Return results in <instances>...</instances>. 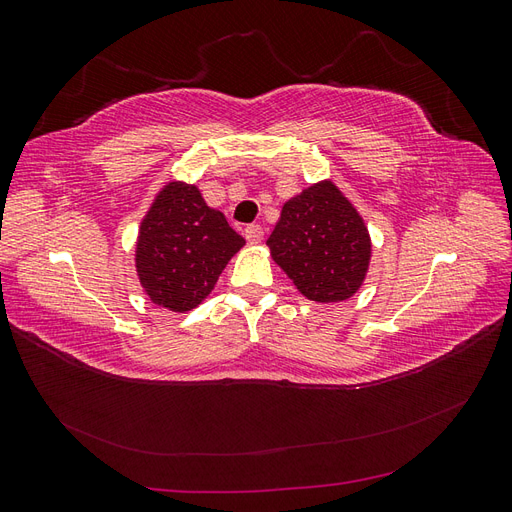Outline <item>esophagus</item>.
I'll return each instance as SVG.
<instances>
[{
    "label": "esophagus",
    "instance_id": "34e87169",
    "mask_svg": "<svg viewBox=\"0 0 512 512\" xmlns=\"http://www.w3.org/2000/svg\"><path fill=\"white\" fill-rule=\"evenodd\" d=\"M245 239H247V243H252V245H256V243H260L262 241V235H265V232H262V226H258V224H250L245 228Z\"/></svg>",
    "mask_w": 512,
    "mask_h": 512
}]
</instances>
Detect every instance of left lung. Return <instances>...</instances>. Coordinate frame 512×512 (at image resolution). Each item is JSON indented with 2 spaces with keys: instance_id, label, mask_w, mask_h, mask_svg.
I'll list each match as a JSON object with an SVG mask.
<instances>
[{
  "instance_id": "8db88e82",
  "label": "left lung",
  "mask_w": 512,
  "mask_h": 512,
  "mask_svg": "<svg viewBox=\"0 0 512 512\" xmlns=\"http://www.w3.org/2000/svg\"><path fill=\"white\" fill-rule=\"evenodd\" d=\"M267 245L292 284L316 303L350 299L371 258L367 226L333 181L314 183L290 198Z\"/></svg>"
}]
</instances>
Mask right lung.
I'll return each mask as SVG.
<instances>
[{"instance_id":"add662e5","label":"right lung","mask_w":512,"mask_h":512,"mask_svg":"<svg viewBox=\"0 0 512 512\" xmlns=\"http://www.w3.org/2000/svg\"><path fill=\"white\" fill-rule=\"evenodd\" d=\"M245 239L218 209L207 207L196 185L170 181L153 200L136 241V273L147 297L190 312L203 303Z\"/></svg>"}]
</instances>
